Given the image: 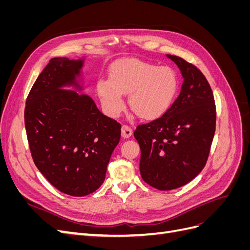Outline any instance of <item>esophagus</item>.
Here are the masks:
<instances>
[{
  "label": "esophagus",
  "mask_w": 250,
  "mask_h": 250,
  "mask_svg": "<svg viewBox=\"0 0 250 250\" xmlns=\"http://www.w3.org/2000/svg\"><path fill=\"white\" fill-rule=\"evenodd\" d=\"M131 135H132V128L130 126L124 124L122 126V137L126 139V138L131 137Z\"/></svg>",
  "instance_id": "1"
}]
</instances>
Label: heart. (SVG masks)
<instances>
[{
    "label": "heart",
    "instance_id": "heart-1",
    "mask_svg": "<svg viewBox=\"0 0 250 250\" xmlns=\"http://www.w3.org/2000/svg\"><path fill=\"white\" fill-rule=\"evenodd\" d=\"M97 92L111 117L123 111V95H129L128 103L132 111L144 120H155L171 108L178 92V78L168 66L125 59L111 67L109 79L98 81Z\"/></svg>",
    "mask_w": 250,
    "mask_h": 250
}]
</instances>
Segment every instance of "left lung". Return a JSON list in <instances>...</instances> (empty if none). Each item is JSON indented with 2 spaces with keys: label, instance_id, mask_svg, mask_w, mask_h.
<instances>
[{
  "label": "left lung",
  "instance_id": "1",
  "mask_svg": "<svg viewBox=\"0 0 250 250\" xmlns=\"http://www.w3.org/2000/svg\"><path fill=\"white\" fill-rule=\"evenodd\" d=\"M184 77L180 94L161 118L138 125L143 180L168 191L194 179L207 164L216 130V104L208 81L197 66L167 55Z\"/></svg>",
  "mask_w": 250,
  "mask_h": 250
}]
</instances>
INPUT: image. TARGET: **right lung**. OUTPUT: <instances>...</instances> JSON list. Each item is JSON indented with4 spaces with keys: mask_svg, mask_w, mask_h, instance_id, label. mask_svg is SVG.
<instances>
[{
    "mask_svg": "<svg viewBox=\"0 0 250 250\" xmlns=\"http://www.w3.org/2000/svg\"><path fill=\"white\" fill-rule=\"evenodd\" d=\"M83 60L52 58L26 100L25 127L35 166L64 194L81 197L103 184L121 124L104 116L86 95L60 87L76 84Z\"/></svg>",
    "mask_w": 250,
    "mask_h": 250,
    "instance_id": "add662e5",
    "label": "right lung"
}]
</instances>
